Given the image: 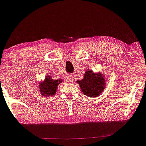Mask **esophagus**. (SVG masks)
<instances>
[{"label":"esophagus","mask_w":146,"mask_h":146,"mask_svg":"<svg viewBox=\"0 0 146 146\" xmlns=\"http://www.w3.org/2000/svg\"><path fill=\"white\" fill-rule=\"evenodd\" d=\"M66 80H67V82H71L73 80V77L71 75H68L67 77H66Z\"/></svg>","instance_id":"obj_1"}]
</instances>
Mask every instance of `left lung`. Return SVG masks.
Masks as SVG:
<instances>
[{"mask_svg":"<svg viewBox=\"0 0 146 146\" xmlns=\"http://www.w3.org/2000/svg\"><path fill=\"white\" fill-rule=\"evenodd\" d=\"M77 83L80 86L83 94L89 97H97L104 90L105 79L103 73H96L88 69L84 73L83 80H78Z\"/></svg>","mask_w":146,"mask_h":146,"instance_id":"1","label":"left lung"}]
</instances>
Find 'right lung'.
Segmentation results:
<instances>
[{"mask_svg": "<svg viewBox=\"0 0 146 146\" xmlns=\"http://www.w3.org/2000/svg\"><path fill=\"white\" fill-rule=\"evenodd\" d=\"M62 80H52L50 76H47L43 82H41L38 85V89L40 93L43 96H50L56 94L57 91V87L58 86Z\"/></svg>", "mask_w": 146, "mask_h": 146, "instance_id": "obj_1", "label": "right lung"}]
</instances>
